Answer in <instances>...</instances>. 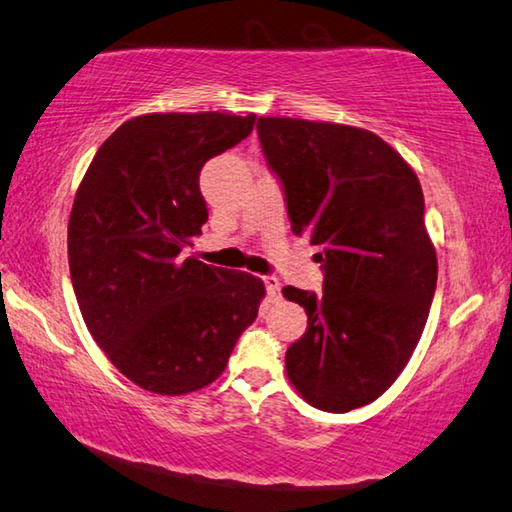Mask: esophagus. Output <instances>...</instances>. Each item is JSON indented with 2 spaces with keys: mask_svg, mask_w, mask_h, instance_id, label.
I'll list each match as a JSON object with an SVG mask.
<instances>
[{
  "mask_svg": "<svg viewBox=\"0 0 512 512\" xmlns=\"http://www.w3.org/2000/svg\"><path fill=\"white\" fill-rule=\"evenodd\" d=\"M263 283L267 288V297H270L272 301H281V283L276 276H263Z\"/></svg>",
  "mask_w": 512,
  "mask_h": 512,
  "instance_id": "esophagus-1",
  "label": "esophagus"
}]
</instances>
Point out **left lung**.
Returning a JSON list of instances; mask_svg holds the SVG:
<instances>
[{"instance_id":"obj_1","label":"left lung","mask_w":512,"mask_h":512,"mask_svg":"<svg viewBox=\"0 0 512 512\" xmlns=\"http://www.w3.org/2000/svg\"><path fill=\"white\" fill-rule=\"evenodd\" d=\"M256 130L294 236L319 247L324 270V294L283 288L308 315L285 369L312 407L346 414L396 382L427 324L438 263L423 188L369 130L285 116Z\"/></svg>"}]
</instances>
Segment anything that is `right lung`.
I'll use <instances>...</instances> for the list:
<instances>
[{"instance_id": "1", "label": "right lung", "mask_w": 512, "mask_h": 512, "mask_svg": "<svg viewBox=\"0 0 512 512\" xmlns=\"http://www.w3.org/2000/svg\"><path fill=\"white\" fill-rule=\"evenodd\" d=\"M256 114H143L89 164L69 215V272L94 342L125 378L184 396L224 371L265 297L261 279L186 247L209 218L200 170L254 130Z\"/></svg>"}]
</instances>
